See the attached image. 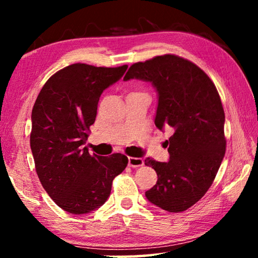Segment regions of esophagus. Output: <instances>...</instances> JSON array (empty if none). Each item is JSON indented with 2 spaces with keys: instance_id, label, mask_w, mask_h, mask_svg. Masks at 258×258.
Here are the masks:
<instances>
[{
  "instance_id": "34e87169",
  "label": "esophagus",
  "mask_w": 258,
  "mask_h": 258,
  "mask_svg": "<svg viewBox=\"0 0 258 258\" xmlns=\"http://www.w3.org/2000/svg\"><path fill=\"white\" fill-rule=\"evenodd\" d=\"M145 161L142 158H137V157H128V166L130 167H140V166H143Z\"/></svg>"
}]
</instances>
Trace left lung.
<instances>
[{
    "label": "left lung",
    "mask_w": 258,
    "mask_h": 258,
    "mask_svg": "<svg viewBox=\"0 0 258 258\" xmlns=\"http://www.w3.org/2000/svg\"><path fill=\"white\" fill-rule=\"evenodd\" d=\"M150 82L158 92L155 124L172 127L168 163L147 158L158 180L146 197L169 213L184 212L213 184L225 155L224 109L216 86L197 64L175 54L133 63L125 81Z\"/></svg>",
    "instance_id": "left-lung-1"
}]
</instances>
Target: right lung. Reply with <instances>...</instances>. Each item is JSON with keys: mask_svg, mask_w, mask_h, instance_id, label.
I'll return each mask as SVG.
<instances>
[{"mask_svg": "<svg viewBox=\"0 0 258 258\" xmlns=\"http://www.w3.org/2000/svg\"><path fill=\"white\" fill-rule=\"evenodd\" d=\"M126 69L127 64L73 63L53 74L35 101L30 132L35 169L47 195L71 214L90 213L106 203L113 178L127 166L123 154L90 155L84 147L100 95Z\"/></svg>", "mask_w": 258, "mask_h": 258, "instance_id": "1", "label": "right lung"}]
</instances>
